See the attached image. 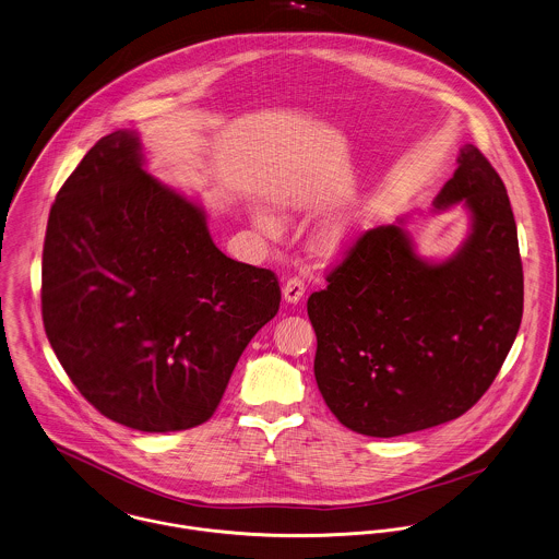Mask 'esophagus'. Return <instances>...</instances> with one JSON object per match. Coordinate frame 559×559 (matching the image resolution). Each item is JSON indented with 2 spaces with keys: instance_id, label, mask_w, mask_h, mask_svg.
Here are the masks:
<instances>
[{
  "instance_id": "34e87169",
  "label": "esophagus",
  "mask_w": 559,
  "mask_h": 559,
  "mask_svg": "<svg viewBox=\"0 0 559 559\" xmlns=\"http://www.w3.org/2000/svg\"><path fill=\"white\" fill-rule=\"evenodd\" d=\"M302 296H305V281H302V278L294 276V278H289V281L283 285V298H285V302L296 305V302L302 300Z\"/></svg>"
}]
</instances>
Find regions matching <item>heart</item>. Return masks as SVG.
I'll use <instances>...</instances> for the list:
<instances>
[{
    "instance_id": "1",
    "label": "heart",
    "mask_w": 559,
    "mask_h": 559,
    "mask_svg": "<svg viewBox=\"0 0 559 559\" xmlns=\"http://www.w3.org/2000/svg\"><path fill=\"white\" fill-rule=\"evenodd\" d=\"M257 223H259V226H261L263 230H267V233L274 230L272 218H267L265 214H257ZM354 228H356L354 218H341V221H335V223L326 224V226L320 230V235H318L320 250H324V252H335V250H338V248L352 237Z\"/></svg>"
}]
</instances>
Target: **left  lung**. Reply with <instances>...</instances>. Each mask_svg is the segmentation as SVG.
Listing matches in <instances>:
<instances>
[{"instance_id":"8db88e82","label":"left lung","mask_w":559,"mask_h":559,"mask_svg":"<svg viewBox=\"0 0 559 559\" xmlns=\"http://www.w3.org/2000/svg\"><path fill=\"white\" fill-rule=\"evenodd\" d=\"M471 216L441 263L415 252L402 221L369 228L311 294L316 380L352 432L378 439L457 419L497 378L523 318V263L506 186L473 144L435 199Z\"/></svg>"}]
</instances>
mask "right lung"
Segmentation results:
<instances>
[{"label":"right lung","instance_id":"obj_1","mask_svg":"<svg viewBox=\"0 0 559 559\" xmlns=\"http://www.w3.org/2000/svg\"><path fill=\"white\" fill-rule=\"evenodd\" d=\"M40 302L60 365L104 417L177 432L216 413L281 287L221 252L205 210L151 177L138 135L120 129L51 205Z\"/></svg>","mask_w":559,"mask_h":559}]
</instances>
